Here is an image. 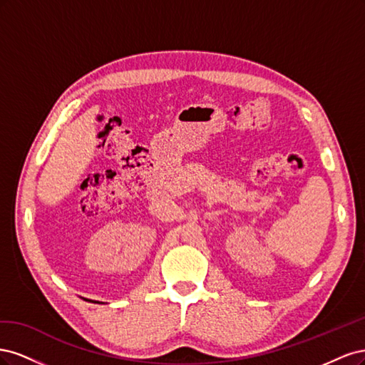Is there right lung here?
<instances>
[{
    "label": "right lung",
    "instance_id": "add662e5",
    "mask_svg": "<svg viewBox=\"0 0 365 365\" xmlns=\"http://www.w3.org/2000/svg\"><path fill=\"white\" fill-rule=\"evenodd\" d=\"M85 300H86V298H85ZM90 302H91V300H90Z\"/></svg>",
    "mask_w": 365,
    "mask_h": 365
}]
</instances>
